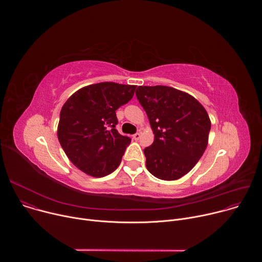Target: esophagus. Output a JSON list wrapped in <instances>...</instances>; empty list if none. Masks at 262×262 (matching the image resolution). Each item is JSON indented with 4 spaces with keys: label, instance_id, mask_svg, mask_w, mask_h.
<instances>
[{
    "label": "esophagus",
    "instance_id": "1",
    "mask_svg": "<svg viewBox=\"0 0 262 262\" xmlns=\"http://www.w3.org/2000/svg\"><path fill=\"white\" fill-rule=\"evenodd\" d=\"M140 137H141V135H140V133H136L134 136H133V139L135 140V141H138L139 139H140Z\"/></svg>",
    "mask_w": 262,
    "mask_h": 262
}]
</instances>
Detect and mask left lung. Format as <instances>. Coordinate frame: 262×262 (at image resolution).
Returning <instances> with one entry per match:
<instances>
[{
    "label": "left lung",
    "mask_w": 262,
    "mask_h": 262,
    "mask_svg": "<svg viewBox=\"0 0 262 262\" xmlns=\"http://www.w3.org/2000/svg\"><path fill=\"white\" fill-rule=\"evenodd\" d=\"M136 96L155 134L154 143L144 149L147 170L162 180L189 173L208 143L206 110L192 95L167 86H139Z\"/></svg>",
    "instance_id": "1"
}]
</instances>
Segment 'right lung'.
<instances>
[{
	"label": "right lung",
	"mask_w": 262,
	"mask_h": 262,
	"mask_svg": "<svg viewBox=\"0 0 262 262\" xmlns=\"http://www.w3.org/2000/svg\"><path fill=\"white\" fill-rule=\"evenodd\" d=\"M137 86L104 82L74 92L60 112L58 139L70 162L84 173L103 177L117 169L132 139L116 129V110Z\"/></svg>",
	"instance_id": "obj_1"
}]
</instances>
